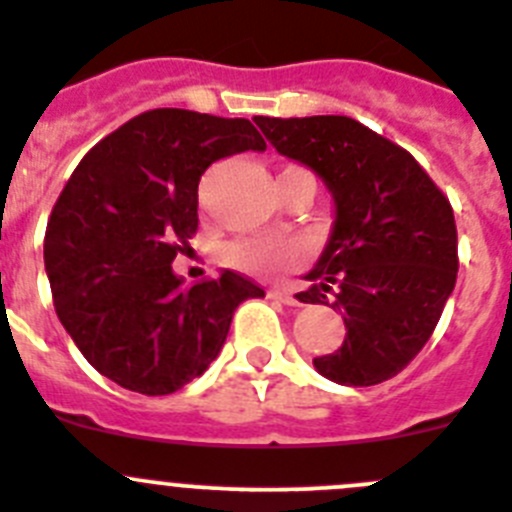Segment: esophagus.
Here are the masks:
<instances>
[{
    "instance_id": "obj_1",
    "label": "esophagus",
    "mask_w": 512,
    "mask_h": 512,
    "mask_svg": "<svg viewBox=\"0 0 512 512\" xmlns=\"http://www.w3.org/2000/svg\"><path fill=\"white\" fill-rule=\"evenodd\" d=\"M273 296H275V299H281L283 304H288V306H301V304H304V301H301V293L296 291V288H288V286L273 288Z\"/></svg>"
}]
</instances>
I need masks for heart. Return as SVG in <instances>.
<instances>
[{
  "label": "heart",
  "instance_id": "b5f03b06",
  "mask_svg": "<svg viewBox=\"0 0 512 512\" xmlns=\"http://www.w3.org/2000/svg\"><path fill=\"white\" fill-rule=\"evenodd\" d=\"M304 257V244L296 239L250 237L226 247V262L244 273L278 275L296 268Z\"/></svg>",
  "mask_w": 512,
  "mask_h": 512
}]
</instances>
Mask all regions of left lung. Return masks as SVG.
<instances>
[{"label":"left lung","instance_id":"8db88e82","mask_svg":"<svg viewBox=\"0 0 512 512\" xmlns=\"http://www.w3.org/2000/svg\"><path fill=\"white\" fill-rule=\"evenodd\" d=\"M255 123L335 195V229L301 301L327 304L332 293L348 332L314 366L342 386L397 376L425 348L456 286L451 203L410 151L348 115H257Z\"/></svg>","mask_w":512,"mask_h":512}]
</instances>
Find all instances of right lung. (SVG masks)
I'll return each mask as SVG.
<instances>
[{"label": "right lung", "instance_id": "right-lung-1", "mask_svg": "<svg viewBox=\"0 0 512 512\" xmlns=\"http://www.w3.org/2000/svg\"><path fill=\"white\" fill-rule=\"evenodd\" d=\"M239 151H265L244 118L146 110L84 154L53 206L43 257L56 314L123 389H182L219 355L234 309L265 296L234 270L195 286L172 273L198 231L201 175Z\"/></svg>", "mask_w": 512, "mask_h": 512}]
</instances>
